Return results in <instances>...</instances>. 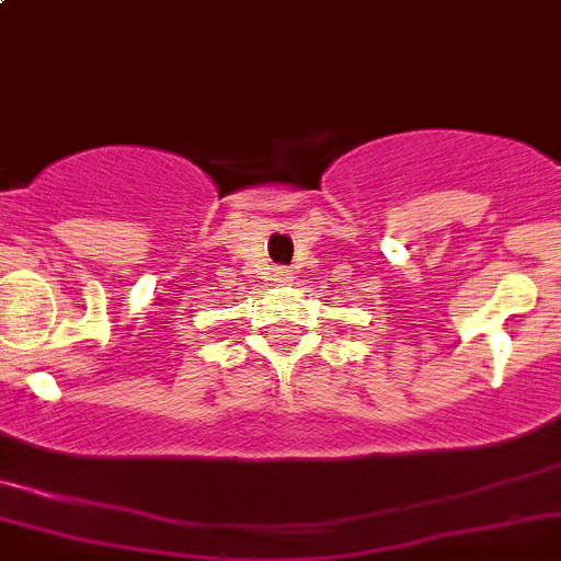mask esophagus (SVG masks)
<instances>
[{"label": "esophagus", "instance_id": "esophagus-1", "mask_svg": "<svg viewBox=\"0 0 561 561\" xmlns=\"http://www.w3.org/2000/svg\"><path fill=\"white\" fill-rule=\"evenodd\" d=\"M293 276H290V271L285 268V265H276L274 268V282L276 285H287V282H290Z\"/></svg>", "mask_w": 561, "mask_h": 561}]
</instances>
